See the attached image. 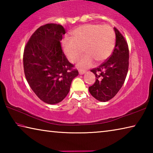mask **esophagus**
I'll return each mask as SVG.
<instances>
[{
	"instance_id": "1",
	"label": "esophagus",
	"mask_w": 153,
	"mask_h": 153,
	"mask_svg": "<svg viewBox=\"0 0 153 153\" xmlns=\"http://www.w3.org/2000/svg\"><path fill=\"white\" fill-rule=\"evenodd\" d=\"M85 73H86V71H82V70H79V74L80 75H83V74H84Z\"/></svg>"
}]
</instances>
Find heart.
Listing matches in <instances>:
<instances>
[{"instance_id": "obj_1", "label": "heart", "mask_w": 153, "mask_h": 153, "mask_svg": "<svg viewBox=\"0 0 153 153\" xmlns=\"http://www.w3.org/2000/svg\"><path fill=\"white\" fill-rule=\"evenodd\" d=\"M73 39H64L61 46L68 60L74 63L82 55L77 66L87 68L94 63L102 61L111 55L115 47V37L113 28L109 25L86 24L77 27L71 32Z\"/></svg>"}]
</instances>
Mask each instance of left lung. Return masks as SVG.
<instances>
[{"label":"left lung","mask_w":153,"mask_h":153,"mask_svg":"<svg viewBox=\"0 0 153 153\" xmlns=\"http://www.w3.org/2000/svg\"><path fill=\"white\" fill-rule=\"evenodd\" d=\"M115 46L112 55L97 68L91 70L96 81L89 87L93 97L100 102H107L117 94L122 87L129 66V49L125 38L116 27Z\"/></svg>","instance_id":"1"}]
</instances>
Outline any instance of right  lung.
Masks as SVG:
<instances>
[{
	"mask_svg": "<svg viewBox=\"0 0 153 153\" xmlns=\"http://www.w3.org/2000/svg\"><path fill=\"white\" fill-rule=\"evenodd\" d=\"M65 33L61 25H42L24 49L25 78L36 96L47 104L61 102L69 92L72 80L79 74L62 51L61 41Z\"/></svg>",
	"mask_w": 153,
	"mask_h": 153,
	"instance_id": "add662e5",
	"label": "right lung"
}]
</instances>
